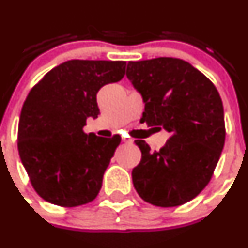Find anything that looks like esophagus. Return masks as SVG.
<instances>
[{"instance_id": "34e87169", "label": "esophagus", "mask_w": 248, "mask_h": 248, "mask_svg": "<svg viewBox=\"0 0 248 248\" xmlns=\"http://www.w3.org/2000/svg\"><path fill=\"white\" fill-rule=\"evenodd\" d=\"M122 141H124V142H126V144H132V142H133V140H132V139H127V138H124V139H122Z\"/></svg>"}]
</instances>
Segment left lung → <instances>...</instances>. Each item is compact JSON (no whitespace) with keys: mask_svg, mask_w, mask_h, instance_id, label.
Returning a JSON list of instances; mask_svg holds the SVG:
<instances>
[{"mask_svg":"<svg viewBox=\"0 0 248 248\" xmlns=\"http://www.w3.org/2000/svg\"><path fill=\"white\" fill-rule=\"evenodd\" d=\"M127 78L145 103L141 121L170 133L159 151L136 140L141 161L132 170L145 202L179 206L211 180L226 139L222 99L215 85L191 63L174 57L129 61Z\"/></svg>","mask_w":248,"mask_h":248,"instance_id":"1","label":"left lung"}]
</instances>
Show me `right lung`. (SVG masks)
I'll return each instance as SVG.
<instances>
[{
	"label": "right lung",
	"mask_w": 248,
	"mask_h": 248,
	"mask_svg": "<svg viewBox=\"0 0 248 248\" xmlns=\"http://www.w3.org/2000/svg\"><path fill=\"white\" fill-rule=\"evenodd\" d=\"M124 61L71 60L47 72L26 97L17 149L32 186L44 201L79 206L99 193L121 137L84 133L98 117L97 92L124 76Z\"/></svg>",
	"instance_id": "1"
}]
</instances>
